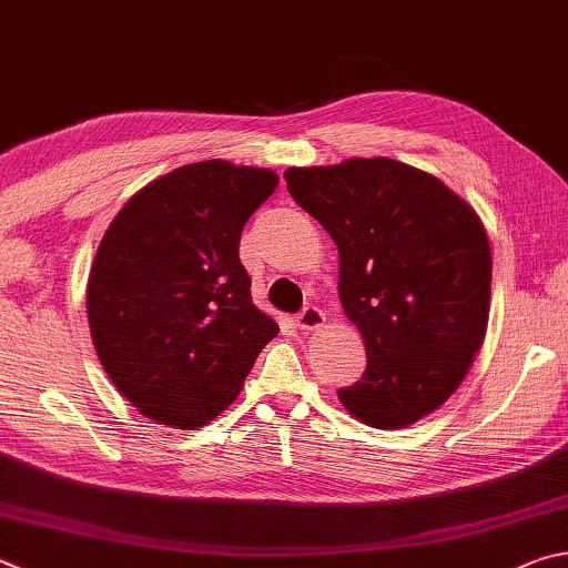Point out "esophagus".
I'll return each instance as SVG.
<instances>
[{"label":"esophagus","mask_w":568,"mask_h":568,"mask_svg":"<svg viewBox=\"0 0 568 568\" xmlns=\"http://www.w3.org/2000/svg\"><path fill=\"white\" fill-rule=\"evenodd\" d=\"M325 325V313L315 305H307L305 311L297 315V327L305 329V333H313V329H320Z\"/></svg>","instance_id":"obj_1"}]
</instances>
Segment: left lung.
Wrapping results in <instances>:
<instances>
[{
  "label": "left lung",
  "mask_w": 568,
  "mask_h": 568,
  "mask_svg": "<svg viewBox=\"0 0 568 568\" xmlns=\"http://www.w3.org/2000/svg\"><path fill=\"white\" fill-rule=\"evenodd\" d=\"M287 191L339 253V303L367 367L337 389L355 419L415 425L447 402L487 335L491 251L467 201L395 159L287 169Z\"/></svg>",
  "instance_id": "obj_1"
}]
</instances>
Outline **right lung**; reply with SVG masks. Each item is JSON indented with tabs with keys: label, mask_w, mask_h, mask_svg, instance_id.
Returning a JSON list of instances; mask_svg holds the SVG:
<instances>
[{
	"label": "right lung",
	"mask_w": 568,
	"mask_h": 568,
	"mask_svg": "<svg viewBox=\"0 0 568 568\" xmlns=\"http://www.w3.org/2000/svg\"><path fill=\"white\" fill-rule=\"evenodd\" d=\"M275 185L267 169L189 163L133 193L106 229L89 273V327L111 383L143 417L209 425L277 335L239 257L243 225Z\"/></svg>",
	"instance_id": "add662e5"
}]
</instances>
